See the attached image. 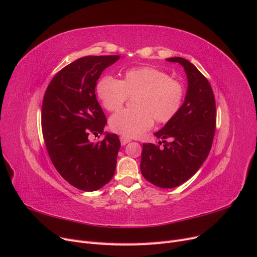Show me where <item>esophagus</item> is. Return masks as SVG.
I'll return each mask as SVG.
<instances>
[{
    "label": "esophagus",
    "mask_w": 257,
    "mask_h": 257,
    "mask_svg": "<svg viewBox=\"0 0 257 257\" xmlns=\"http://www.w3.org/2000/svg\"><path fill=\"white\" fill-rule=\"evenodd\" d=\"M120 142H121V145H122V146H125L126 144H128V143L131 142V139L127 138V137H125V136H121V137H120Z\"/></svg>",
    "instance_id": "obj_1"
}]
</instances>
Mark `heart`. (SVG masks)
I'll use <instances>...</instances> for the list:
<instances>
[{
    "label": "heart",
    "instance_id": "heart-1",
    "mask_svg": "<svg viewBox=\"0 0 257 257\" xmlns=\"http://www.w3.org/2000/svg\"><path fill=\"white\" fill-rule=\"evenodd\" d=\"M96 94L108 111L121 109L127 97H134L133 110L112 115L111 130L125 137H138L157 123H167L179 112L184 100L183 85L157 67L128 69L118 80L104 76L96 84Z\"/></svg>",
    "mask_w": 257,
    "mask_h": 257
}]
</instances>
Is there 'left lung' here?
Segmentation results:
<instances>
[{
  "label": "left lung",
  "instance_id": "8db88e82",
  "mask_svg": "<svg viewBox=\"0 0 257 257\" xmlns=\"http://www.w3.org/2000/svg\"><path fill=\"white\" fill-rule=\"evenodd\" d=\"M166 61L183 67L188 90L179 112L154 133L159 145H143L141 170L152 184L173 189L188 181L208 157L215 132V99L209 81L191 62L180 57Z\"/></svg>",
  "mask_w": 257,
  "mask_h": 257
}]
</instances>
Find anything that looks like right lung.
Segmentation results:
<instances>
[{
	"label": "right lung",
	"instance_id": "right-lung-1",
	"mask_svg": "<svg viewBox=\"0 0 257 257\" xmlns=\"http://www.w3.org/2000/svg\"><path fill=\"white\" fill-rule=\"evenodd\" d=\"M120 56H87L53 77L42 107L43 136L52 164L75 188L93 192L111 180L120 150L118 135L104 132L107 123L95 87L99 76ZM90 133L105 138L90 143Z\"/></svg>",
	"mask_w": 257,
	"mask_h": 257
}]
</instances>
